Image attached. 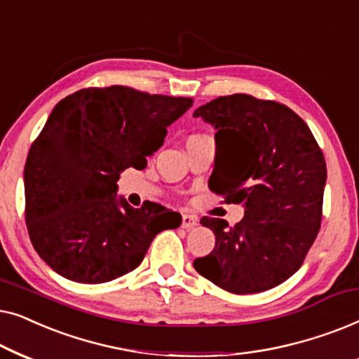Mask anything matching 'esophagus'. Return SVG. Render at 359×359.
I'll return each mask as SVG.
<instances>
[{
	"label": "esophagus",
	"instance_id": "1",
	"mask_svg": "<svg viewBox=\"0 0 359 359\" xmlns=\"http://www.w3.org/2000/svg\"><path fill=\"white\" fill-rule=\"evenodd\" d=\"M198 224H199V220H198V217H196V215L183 214V222H181V227L186 229V230H189V229L196 227V225H198Z\"/></svg>",
	"mask_w": 359,
	"mask_h": 359
}]
</instances>
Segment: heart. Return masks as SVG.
<instances>
[{"label":"heart","instance_id":"1","mask_svg":"<svg viewBox=\"0 0 359 359\" xmlns=\"http://www.w3.org/2000/svg\"><path fill=\"white\" fill-rule=\"evenodd\" d=\"M193 137H196V135H193Z\"/></svg>","mask_w":359,"mask_h":359}]
</instances>
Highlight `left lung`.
<instances>
[{"instance_id": "1", "label": "left lung", "mask_w": 359, "mask_h": 359, "mask_svg": "<svg viewBox=\"0 0 359 359\" xmlns=\"http://www.w3.org/2000/svg\"><path fill=\"white\" fill-rule=\"evenodd\" d=\"M194 117L214 126L215 161L209 188L245 215L204 217L215 235L194 268L233 294L268 291L302 266L322 222L327 165L306 122L287 106L250 95L220 96Z\"/></svg>"}]
</instances>
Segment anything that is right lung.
<instances>
[{
    "mask_svg": "<svg viewBox=\"0 0 359 359\" xmlns=\"http://www.w3.org/2000/svg\"><path fill=\"white\" fill-rule=\"evenodd\" d=\"M191 106V97L109 86L53 107L24 168L27 232L53 271L83 284L112 281L139 266L156 233L180 227L181 215L163 205L117 199V181L129 166L145 168Z\"/></svg>",
    "mask_w": 359,
    "mask_h": 359,
    "instance_id": "add662e5",
    "label": "right lung"
}]
</instances>
